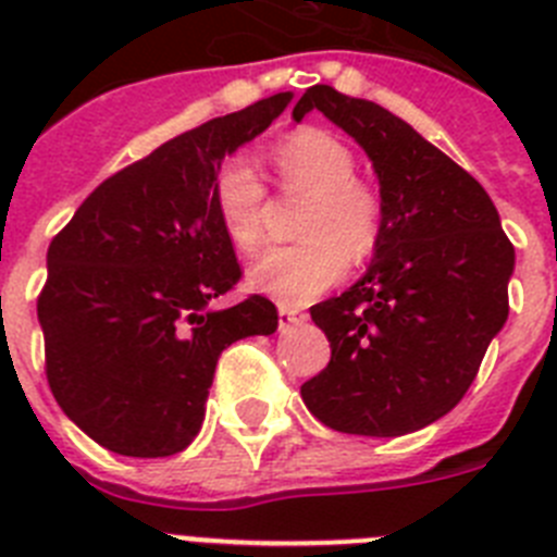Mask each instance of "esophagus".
Listing matches in <instances>:
<instances>
[{
    "label": "esophagus",
    "instance_id": "34e87169",
    "mask_svg": "<svg viewBox=\"0 0 557 557\" xmlns=\"http://www.w3.org/2000/svg\"><path fill=\"white\" fill-rule=\"evenodd\" d=\"M304 321H307V314H304L301 309L287 307V304H282V307H278V329H282V332H287V329H293V326H301Z\"/></svg>",
    "mask_w": 557,
    "mask_h": 557
}]
</instances>
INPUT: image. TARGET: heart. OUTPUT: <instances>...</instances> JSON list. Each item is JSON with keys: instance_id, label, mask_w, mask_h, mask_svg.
<instances>
[{"instance_id": "heart-1", "label": "heart", "mask_w": 557, "mask_h": 557, "mask_svg": "<svg viewBox=\"0 0 557 557\" xmlns=\"http://www.w3.org/2000/svg\"><path fill=\"white\" fill-rule=\"evenodd\" d=\"M270 164L284 189L307 191L301 239L270 248L248 270L256 293L282 304H309L343 278L346 262H362L382 236V200L366 181L354 178L357 159L337 136L301 127L270 150ZM214 209L236 250L262 243L264 186L248 159H231L214 184Z\"/></svg>"}]
</instances>
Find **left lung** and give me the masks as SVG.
Returning <instances> with one entry per match:
<instances>
[{
	"mask_svg": "<svg viewBox=\"0 0 557 557\" xmlns=\"http://www.w3.org/2000/svg\"><path fill=\"white\" fill-rule=\"evenodd\" d=\"M321 111L371 159L382 236L362 278L309 309L332 359L301 398L337 432L396 437L444 418L508 321L516 253L488 191L371 100L312 86L293 120Z\"/></svg>",
	"mask_w": 557,
	"mask_h": 557,
	"instance_id": "1",
	"label": "left lung"
}]
</instances>
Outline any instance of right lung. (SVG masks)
Listing matches in <instances>:
<instances>
[{
  "instance_id": "1",
  "label": "right lung",
  "mask_w": 557,
  "mask_h": 557,
  "mask_svg": "<svg viewBox=\"0 0 557 557\" xmlns=\"http://www.w3.org/2000/svg\"><path fill=\"white\" fill-rule=\"evenodd\" d=\"M293 95L218 116L102 181L47 250L38 323L52 396L91 441L125 457H170L200 432L218 359L273 334L262 295L239 282L214 209L225 156L268 131Z\"/></svg>"
}]
</instances>
